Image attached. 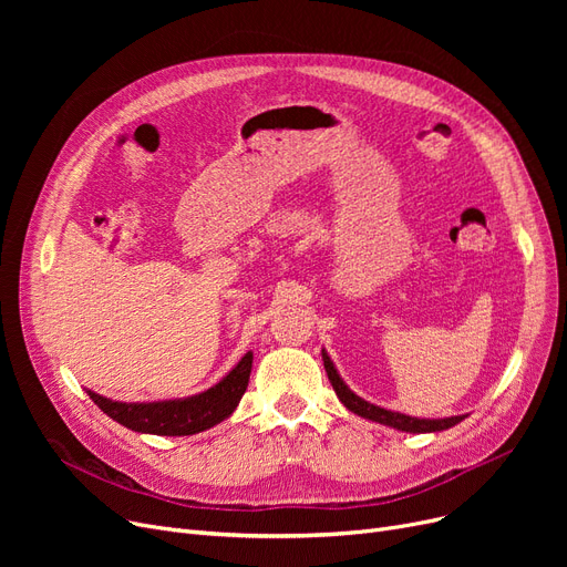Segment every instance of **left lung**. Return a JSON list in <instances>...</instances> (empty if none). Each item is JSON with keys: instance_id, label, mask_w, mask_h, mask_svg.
<instances>
[{"instance_id": "left-lung-1", "label": "left lung", "mask_w": 567, "mask_h": 567, "mask_svg": "<svg viewBox=\"0 0 567 567\" xmlns=\"http://www.w3.org/2000/svg\"><path fill=\"white\" fill-rule=\"evenodd\" d=\"M321 359H323V368L326 374H329V381L333 385V391L338 395V400L355 415H361V419H368L372 423H381V425H389L393 430L400 432H409V434H427V432H443L449 427H455L457 423H462L466 415H451V419H415V415H406L400 411H391V409H383L377 406L368 400H363L361 395H355L349 385L344 383V379L340 377L336 363L331 361V355L326 353V349H321Z\"/></svg>"}]
</instances>
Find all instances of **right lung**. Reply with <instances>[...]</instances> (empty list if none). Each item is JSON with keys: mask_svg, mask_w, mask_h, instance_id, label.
I'll return each instance as SVG.
<instances>
[{"mask_svg": "<svg viewBox=\"0 0 567 567\" xmlns=\"http://www.w3.org/2000/svg\"><path fill=\"white\" fill-rule=\"evenodd\" d=\"M252 370V351H248L216 385L190 398L158 400V402H118L94 391L86 395L110 415L112 421L133 432L158 436H188L212 430L234 413L241 402Z\"/></svg>", "mask_w": 567, "mask_h": 567, "instance_id": "right-lung-1", "label": "right lung"}]
</instances>
